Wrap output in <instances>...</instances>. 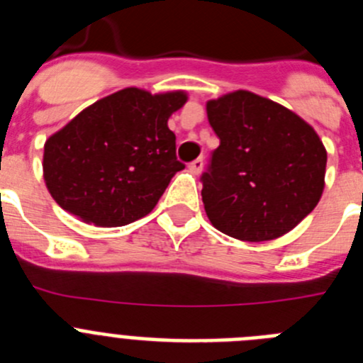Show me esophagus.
Listing matches in <instances>:
<instances>
[{
  "label": "esophagus",
  "instance_id": "1",
  "mask_svg": "<svg viewBox=\"0 0 363 363\" xmlns=\"http://www.w3.org/2000/svg\"><path fill=\"white\" fill-rule=\"evenodd\" d=\"M189 169H191L192 174L198 176L201 171H203V160L198 158V160H194V162H191L189 163Z\"/></svg>",
  "mask_w": 363,
  "mask_h": 363
}]
</instances>
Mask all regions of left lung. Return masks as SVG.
I'll return each mask as SVG.
<instances>
[{
	"mask_svg": "<svg viewBox=\"0 0 363 363\" xmlns=\"http://www.w3.org/2000/svg\"><path fill=\"white\" fill-rule=\"evenodd\" d=\"M220 138L201 176L211 223L242 242L280 238L318 205L327 150L316 130L284 105L249 91L207 101Z\"/></svg>",
	"mask_w": 363,
	"mask_h": 363,
	"instance_id": "8db88e82",
	"label": "left lung"
}]
</instances>
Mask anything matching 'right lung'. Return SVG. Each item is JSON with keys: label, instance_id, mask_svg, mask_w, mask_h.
<instances>
[{"label": "right lung", "instance_id": "add662e5", "mask_svg": "<svg viewBox=\"0 0 363 363\" xmlns=\"http://www.w3.org/2000/svg\"><path fill=\"white\" fill-rule=\"evenodd\" d=\"M187 92L150 94L127 86L98 99L45 142L43 178L67 213L98 227H121L156 207L176 158L169 118Z\"/></svg>", "mask_w": 363, "mask_h": 363}]
</instances>
